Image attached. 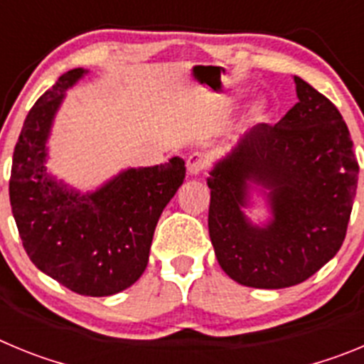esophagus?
Masks as SVG:
<instances>
[{
    "instance_id": "34e87169",
    "label": "esophagus",
    "mask_w": 364,
    "mask_h": 364,
    "mask_svg": "<svg viewBox=\"0 0 364 364\" xmlns=\"http://www.w3.org/2000/svg\"><path fill=\"white\" fill-rule=\"evenodd\" d=\"M205 167H208V159H205L204 154L195 151L188 156V171L191 175H200V173L205 171Z\"/></svg>"
}]
</instances>
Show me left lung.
Returning <instances> with one entry per match:
<instances>
[{
    "label": "left lung",
    "instance_id": "left-lung-1",
    "mask_svg": "<svg viewBox=\"0 0 364 364\" xmlns=\"http://www.w3.org/2000/svg\"><path fill=\"white\" fill-rule=\"evenodd\" d=\"M295 85L297 104L275 125L252 127L208 178L218 264L252 288L295 286L333 259L358 191L359 164L339 109L299 76ZM252 183L272 210L262 228L242 211Z\"/></svg>",
    "mask_w": 364,
    "mask_h": 364
}]
</instances>
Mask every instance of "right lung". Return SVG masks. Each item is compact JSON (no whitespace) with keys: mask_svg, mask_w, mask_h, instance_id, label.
I'll return each mask as SVG.
<instances>
[{"mask_svg":"<svg viewBox=\"0 0 364 364\" xmlns=\"http://www.w3.org/2000/svg\"><path fill=\"white\" fill-rule=\"evenodd\" d=\"M87 70L73 69L38 98L12 156V215L28 259L69 290L105 297L129 288L149 260L154 228L186 176L184 160L131 167L82 195L47 173V138L65 91Z\"/></svg>","mask_w":364,"mask_h":364,"instance_id":"add662e5","label":"right lung"}]
</instances>
